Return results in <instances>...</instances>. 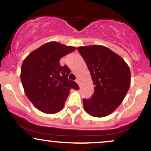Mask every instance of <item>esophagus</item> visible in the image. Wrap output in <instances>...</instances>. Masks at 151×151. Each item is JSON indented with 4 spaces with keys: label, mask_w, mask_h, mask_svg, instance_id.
Returning a JSON list of instances; mask_svg holds the SVG:
<instances>
[{
    "label": "esophagus",
    "mask_w": 151,
    "mask_h": 151,
    "mask_svg": "<svg viewBox=\"0 0 151 151\" xmlns=\"http://www.w3.org/2000/svg\"><path fill=\"white\" fill-rule=\"evenodd\" d=\"M76 82H77V84H79V85H80V81H79V78H77V79H76Z\"/></svg>",
    "instance_id": "esophagus-1"
}]
</instances>
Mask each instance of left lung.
<instances>
[{"instance_id": "left-lung-1", "label": "left lung", "mask_w": 151, "mask_h": 151, "mask_svg": "<svg viewBox=\"0 0 151 151\" xmlns=\"http://www.w3.org/2000/svg\"><path fill=\"white\" fill-rule=\"evenodd\" d=\"M85 61L94 85L92 97L83 99L89 115L104 117L113 113L125 98L131 84L129 67L121 57L106 47L77 48Z\"/></svg>"}]
</instances>
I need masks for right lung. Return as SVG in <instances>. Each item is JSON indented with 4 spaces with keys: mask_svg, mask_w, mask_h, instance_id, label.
Masks as SVG:
<instances>
[{
    "mask_svg": "<svg viewBox=\"0 0 151 151\" xmlns=\"http://www.w3.org/2000/svg\"><path fill=\"white\" fill-rule=\"evenodd\" d=\"M74 47L58 42H49L29 54L21 67L20 79L26 96L33 105L45 114L61 111L70 89L79 86L70 80V70L62 67V57L74 51Z\"/></svg>",
    "mask_w": 151,
    "mask_h": 151,
    "instance_id": "1",
    "label": "right lung"
}]
</instances>
